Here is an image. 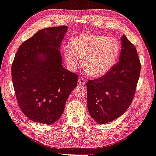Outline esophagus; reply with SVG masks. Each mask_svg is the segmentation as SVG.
I'll list each match as a JSON object with an SVG mask.
<instances>
[{"instance_id":"obj_1","label":"esophagus","mask_w":156,"mask_h":156,"mask_svg":"<svg viewBox=\"0 0 156 156\" xmlns=\"http://www.w3.org/2000/svg\"><path fill=\"white\" fill-rule=\"evenodd\" d=\"M78 81H79V83H80L81 85L85 84V83H86V80L83 78H82V77H81V78L79 79Z\"/></svg>"}]
</instances>
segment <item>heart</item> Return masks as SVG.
I'll list each match as a JSON object with an SVG mask.
<instances>
[{
    "label": "heart",
    "mask_w": 156,
    "mask_h": 156,
    "mask_svg": "<svg viewBox=\"0 0 156 156\" xmlns=\"http://www.w3.org/2000/svg\"><path fill=\"white\" fill-rule=\"evenodd\" d=\"M64 56L73 70L83 66L88 76L101 77L113 68L118 60L120 45L114 37L104 35L83 34L75 37L64 47Z\"/></svg>",
    "instance_id": "heart-1"
}]
</instances>
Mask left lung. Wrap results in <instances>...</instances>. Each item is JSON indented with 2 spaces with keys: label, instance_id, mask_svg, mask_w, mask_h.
<instances>
[{
  "label": "left lung",
  "instance_id": "left-lung-1",
  "mask_svg": "<svg viewBox=\"0 0 156 156\" xmlns=\"http://www.w3.org/2000/svg\"><path fill=\"white\" fill-rule=\"evenodd\" d=\"M119 61L106 75L88 80V109L98 123L105 124L121 116L128 109L140 78L141 63L136 48L128 38H121Z\"/></svg>",
  "mask_w": 156,
  "mask_h": 156
}]
</instances>
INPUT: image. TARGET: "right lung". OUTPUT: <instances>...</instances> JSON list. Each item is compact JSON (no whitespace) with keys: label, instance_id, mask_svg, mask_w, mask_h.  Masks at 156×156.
I'll list each match as a JSON object with an SVG mask.
<instances>
[{"label":"right lung","instance_id":"obj_1","mask_svg":"<svg viewBox=\"0 0 156 156\" xmlns=\"http://www.w3.org/2000/svg\"><path fill=\"white\" fill-rule=\"evenodd\" d=\"M67 30L66 26L39 30L20 45L12 64L19 107L34 122H56L77 85V75L63 68L59 51Z\"/></svg>","mask_w":156,"mask_h":156}]
</instances>
